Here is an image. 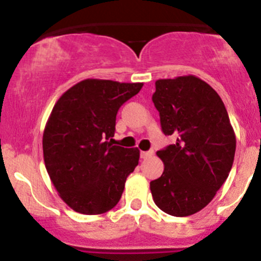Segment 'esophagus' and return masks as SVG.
<instances>
[{
    "instance_id": "esophagus-1",
    "label": "esophagus",
    "mask_w": 261,
    "mask_h": 261,
    "mask_svg": "<svg viewBox=\"0 0 261 261\" xmlns=\"http://www.w3.org/2000/svg\"><path fill=\"white\" fill-rule=\"evenodd\" d=\"M152 154H153V152L152 151H148V152H140V157H142V159H148V157H151Z\"/></svg>"
}]
</instances>
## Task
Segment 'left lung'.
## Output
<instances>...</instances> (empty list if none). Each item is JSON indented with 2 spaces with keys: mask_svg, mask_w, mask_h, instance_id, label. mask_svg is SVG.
Instances as JSON below:
<instances>
[{
  "mask_svg": "<svg viewBox=\"0 0 261 261\" xmlns=\"http://www.w3.org/2000/svg\"><path fill=\"white\" fill-rule=\"evenodd\" d=\"M152 101L165 135L177 142L157 156L164 173L151 182L153 201L175 217L201 211L231 170L236 134L226 108L212 87L195 75L156 81Z\"/></svg>",
  "mask_w": 261,
  "mask_h": 261,
  "instance_id": "8db88e82",
  "label": "left lung"
}]
</instances>
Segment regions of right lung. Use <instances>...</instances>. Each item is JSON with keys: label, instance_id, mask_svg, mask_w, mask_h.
Segmentation results:
<instances>
[{"label": "right lung", "instance_id": "add662e5", "mask_svg": "<svg viewBox=\"0 0 261 261\" xmlns=\"http://www.w3.org/2000/svg\"><path fill=\"white\" fill-rule=\"evenodd\" d=\"M142 87L86 79L53 107L43 135L44 163L61 199L75 212L101 215L121 199L140 154L138 148L114 145L116 117Z\"/></svg>", "mask_w": 261, "mask_h": 261}]
</instances>
